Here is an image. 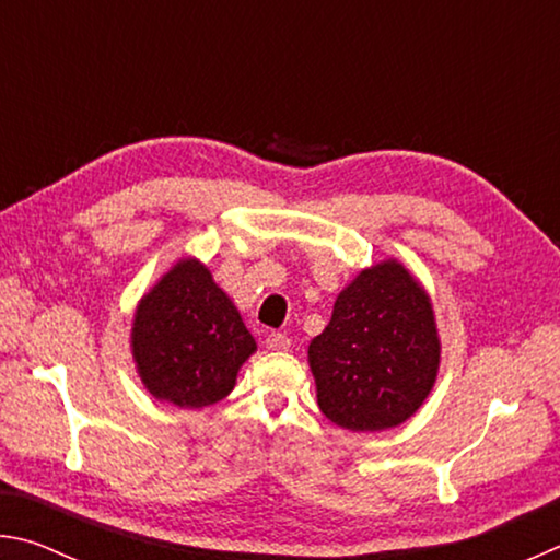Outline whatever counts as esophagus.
<instances>
[{
    "label": "esophagus",
    "instance_id": "34e87169",
    "mask_svg": "<svg viewBox=\"0 0 560 560\" xmlns=\"http://www.w3.org/2000/svg\"><path fill=\"white\" fill-rule=\"evenodd\" d=\"M264 346H267L269 350H289L291 338L283 336V334H269L267 340H264Z\"/></svg>",
    "mask_w": 560,
    "mask_h": 560
}]
</instances>
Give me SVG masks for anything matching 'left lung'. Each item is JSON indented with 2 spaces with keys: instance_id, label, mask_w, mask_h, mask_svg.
I'll return each instance as SVG.
<instances>
[{
  "instance_id": "obj_1",
  "label": "left lung",
  "mask_w": 560,
  "mask_h": 560,
  "mask_svg": "<svg viewBox=\"0 0 560 560\" xmlns=\"http://www.w3.org/2000/svg\"><path fill=\"white\" fill-rule=\"evenodd\" d=\"M442 340L422 281L395 257L355 273L308 346L318 407L350 432H383L420 410L440 375Z\"/></svg>"
}]
</instances>
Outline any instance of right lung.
<instances>
[{
    "mask_svg": "<svg viewBox=\"0 0 560 560\" xmlns=\"http://www.w3.org/2000/svg\"><path fill=\"white\" fill-rule=\"evenodd\" d=\"M130 353L155 400L202 410L234 390L257 340L205 261L183 257L140 296Z\"/></svg>",
    "mask_w": 560,
    "mask_h": 560,
    "instance_id": "add662e5",
    "label": "right lung"
}]
</instances>
